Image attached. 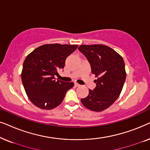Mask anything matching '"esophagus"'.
<instances>
[{
    "mask_svg": "<svg viewBox=\"0 0 150 150\" xmlns=\"http://www.w3.org/2000/svg\"><path fill=\"white\" fill-rule=\"evenodd\" d=\"M74 86H75V87H79L80 85H79V84H78L77 83H74Z\"/></svg>",
    "mask_w": 150,
    "mask_h": 150,
    "instance_id": "34e87169",
    "label": "esophagus"
}]
</instances>
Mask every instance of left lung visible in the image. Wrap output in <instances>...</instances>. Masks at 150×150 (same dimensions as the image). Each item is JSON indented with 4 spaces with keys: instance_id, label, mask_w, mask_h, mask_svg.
Listing matches in <instances>:
<instances>
[{
    "instance_id": "left-lung-1",
    "label": "left lung",
    "mask_w": 150,
    "mask_h": 150,
    "mask_svg": "<svg viewBox=\"0 0 150 150\" xmlns=\"http://www.w3.org/2000/svg\"><path fill=\"white\" fill-rule=\"evenodd\" d=\"M79 50L89 61L91 72L98 77L94 81L96 87L89 89V95L81 101L88 109L102 111L114 103L124 87L126 77L124 59L105 45H81Z\"/></svg>"
}]
</instances>
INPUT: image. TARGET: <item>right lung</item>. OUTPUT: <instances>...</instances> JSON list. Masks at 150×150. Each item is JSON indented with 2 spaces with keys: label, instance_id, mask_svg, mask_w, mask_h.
Masks as SVG:
<instances>
[{
  "label": "right lung",
  "instance_id": "add662e5",
  "mask_svg": "<svg viewBox=\"0 0 150 150\" xmlns=\"http://www.w3.org/2000/svg\"><path fill=\"white\" fill-rule=\"evenodd\" d=\"M77 45L45 44L30 52L23 63L22 81L26 95L34 105L50 110L59 106L74 83L56 81L57 71L65 66L67 57Z\"/></svg>",
  "mask_w": 150,
  "mask_h": 150
}]
</instances>
